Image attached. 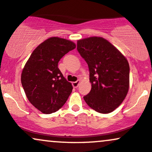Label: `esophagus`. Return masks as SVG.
I'll return each mask as SVG.
<instances>
[{
	"label": "esophagus",
	"instance_id": "obj_1",
	"mask_svg": "<svg viewBox=\"0 0 152 152\" xmlns=\"http://www.w3.org/2000/svg\"><path fill=\"white\" fill-rule=\"evenodd\" d=\"M80 83V80H77L76 82H74V83H72V87H74V88H77V87H78V85H79Z\"/></svg>",
	"mask_w": 152,
	"mask_h": 152
}]
</instances>
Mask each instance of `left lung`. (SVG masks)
<instances>
[{"label":"left lung","instance_id":"8db88e82","mask_svg":"<svg viewBox=\"0 0 152 152\" xmlns=\"http://www.w3.org/2000/svg\"><path fill=\"white\" fill-rule=\"evenodd\" d=\"M77 49L88 65L92 84L90 92L83 97L85 102L99 113L113 112L129 90L127 60L115 46L100 37L78 40Z\"/></svg>","mask_w":152,"mask_h":152}]
</instances>
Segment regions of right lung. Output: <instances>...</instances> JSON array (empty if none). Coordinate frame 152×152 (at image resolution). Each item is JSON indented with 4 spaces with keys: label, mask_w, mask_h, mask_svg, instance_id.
<instances>
[{
    "label": "right lung",
    "mask_w": 152,
    "mask_h": 152,
    "mask_svg": "<svg viewBox=\"0 0 152 152\" xmlns=\"http://www.w3.org/2000/svg\"><path fill=\"white\" fill-rule=\"evenodd\" d=\"M75 47L72 41L50 37L34 50L23 69L21 83L27 97L42 113L58 111L72 92V84L58 65L60 59Z\"/></svg>",
    "instance_id": "obj_1"
}]
</instances>
